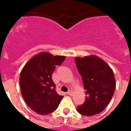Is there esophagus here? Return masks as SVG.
<instances>
[{
	"mask_svg": "<svg viewBox=\"0 0 131 131\" xmlns=\"http://www.w3.org/2000/svg\"><path fill=\"white\" fill-rule=\"evenodd\" d=\"M73 93H74V92L72 91H69L68 93H67V94H68L69 95H70V96L73 95Z\"/></svg>",
	"mask_w": 131,
	"mask_h": 131,
	"instance_id": "34e87169",
	"label": "esophagus"
}]
</instances>
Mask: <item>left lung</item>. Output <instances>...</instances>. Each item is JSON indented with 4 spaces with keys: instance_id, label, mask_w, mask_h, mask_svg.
Returning <instances> with one entry per match:
<instances>
[{
    "instance_id": "1",
    "label": "left lung",
    "mask_w": 131,
    "mask_h": 131,
    "mask_svg": "<svg viewBox=\"0 0 131 131\" xmlns=\"http://www.w3.org/2000/svg\"><path fill=\"white\" fill-rule=\"evenodd\" d=\"M85 91V101L77 108L83 116L102 112L112 100L116 88L113 70L106 62L95 55L75 57Z\"/></svg>"
}]
</instances>
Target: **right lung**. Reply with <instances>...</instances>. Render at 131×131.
Returning a JSON list of instances; mask_svg holds the SVG:
<instances>
[{"mask_svg":"<svg viewBox=\"0 0 131 131\" xmlns=\"http://www.w3.org/2000/svg\"><path fill=\"white\" fill-rule=\"evenodd\" d=\"M65 56L41 52L31 57L22 68L19 77L21 95L29 107L41 115L56 110L63 96L57 93L52 74Z\"/></svg>","mask_w":131,"mask_h":131,"instance_id":"right-lung-1","label":"right lung"}]
</instances>
